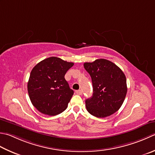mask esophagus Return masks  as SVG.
<instances>
[{
    "mask_svg": "<svg viewBox=\"0 0 155 155\" xmlns=\"http://www.w3.org/2000/svg\"><path fill=\"white\" fill-rule=\"evenodd\" d=\"M76 93H77V95H81V94L83 93V91H82L81 90H77L76 91Z\"/></svg>",
    "mask_w": 155,
    "mask_h": 155,
    "instance_id": "obj_1",
    "label": "esophagus"
}]
</instances>
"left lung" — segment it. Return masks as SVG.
Returning a JSON list of instances; mask_svg holds the SVG:
<instances>
[{
	"label": "left lung",
	"mask_w": 155,
	"mask_h": 155,
	"mask_svg": "<svg viewBox=\"0 0 155 155\" xmlns=\"http://www.w3.org/2000/svg\"><path fill=\"white\" fill-rule=\"evenodd\" d=\"M91 77L93 96L86 99V108L97 117L114 114L121 107L127 93L126 78L114 63L105 59L84 63Z\"/></svg>",
	"instance_id": "1"
}]
</instances>
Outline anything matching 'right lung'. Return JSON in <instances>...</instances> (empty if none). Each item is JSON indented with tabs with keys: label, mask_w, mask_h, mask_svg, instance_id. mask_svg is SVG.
<instances>
[{
	"label": "right lung",
	"mask_w": 155,
	"mask_h": 155,
	"mask_svg": "<svg viewBox=\"0 0 155 155\" xmlns=\"http://www.w3.org/2000/svg\"><path fill=\"white\" fill-rule=\"evenodd\" d=\"M73 65L60 58L50 57L33 67L27 91L33 105L41 113L56 116L67 108L74 91L64 76Z\"/></svg>",
	"instance_id": "obj_1"
}]
</instances>
